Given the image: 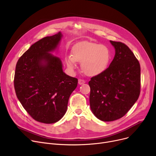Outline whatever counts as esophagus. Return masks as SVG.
Listing matches in <instances>:
<instances>
[{"mask_svg":"<svg viewBox=\"0 0 156 156\" xmlns=\"http://www.w3.org/2000/svg\"><path fill=\"white\" fill-rule=\"evenodd\" d=\"M85 83V81L83 80H81V79H79L78 80V84L79 85H82L83 83Z\"/></svg>","mask_w":156,"mask_h":156,"instance_id":"34e87169","label":"esophagus"}]
</instances>
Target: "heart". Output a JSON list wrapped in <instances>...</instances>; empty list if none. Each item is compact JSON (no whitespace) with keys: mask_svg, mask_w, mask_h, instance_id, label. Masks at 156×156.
<instances>
[{"mask_svg":"<svg viewBox=\"0 0 156 156\" xmlns=\"http://www.w3.org/2000/svg\"><path fill=\"white\" fill-rule=\"evenodd\" d=\"M111 60L109 48L90 41H82L74 45L71 55L65 57L68 68L72 71L77 68L76 62H81V68L88 76L101 75L108 69Z\"/></svg>","mask_w":156,"mask_h":156,"instance_id":"obj_1","label":"heart"}]
</instances>
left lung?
Here are the masks:
<instances>
[{"label": "left lung", "mask_w": 156, "mask_h": 156, "mask_svg": "<svg viewBox=\"0 0 156 156\" xmlns=\"http://www.w3.org/2000/svg\"><path fill=\"white\" fill-rule=\"evenodd\" d=\"M115 55L109 68L88 82L90 105L103 121L122 118L134 105L140 92V66L125 44L110 40Z\"/></svg>", "instance_id": "8db88e82"}]
</instances>
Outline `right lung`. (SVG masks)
I'll use <instances>...</instances> for the list:
<instances>
[{
  "label": "right lung",
  "mask_w": 156,
  "mask_h": 156,
  "mask_svg": "<svg viewBox=\"0 0 156 156\" xmlns=\"http://www.w3.org/2000/svg\"><path fill=\"white\" fill-rule=\"evenodd\" d=\"M62 35L46 37L33 44L16 64L14 84L23 107L35 120L46 124L59 121L67 111L78 79L62 70L61 59L52 54Z\"/></svg>",
  "instance_id": "obj_1"
}]
</instances>
